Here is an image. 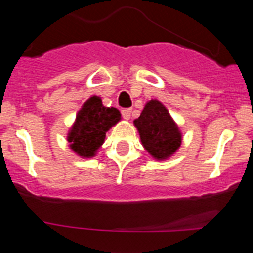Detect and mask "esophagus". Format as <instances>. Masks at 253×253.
Segmentation results:
<instances>
[{
  "mask_svg": "<svg viewBox=\"0 0 253 253\" xmlns=\"http://www.w3.org/2000/svg\"><path fill=\"white\" fill-rule=\"evenodd\" d=\"M131 112H132L131 109H124V110H121L122 117H124L125 120H129L131 119Z\"/></svg>",
  "mask_w": 253,
  "mask_h": 253,
  "instance_id": "1",
  "label": "esophagus"
}]
</instances>
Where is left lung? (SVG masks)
I'll list each match as a JSON object with an SVG mask.
<instances>
[{
    "instance_id": "obj_1",
    "label": "left lung",
    "mask_w": 253,
    "mask_h": 253,
    "mask_svg": "<svg viewBox=\"0 0 253 253\" xmlns=\"http://www.w3.org/2000/svg\"><path fill=\"white\" fill-rule=\"evenodd\" d=\"M143 148L155 160H167L182 143V133L168 109L157 99L144 105L141 116L133 121Z\"/></svg>"
}]
</instances>
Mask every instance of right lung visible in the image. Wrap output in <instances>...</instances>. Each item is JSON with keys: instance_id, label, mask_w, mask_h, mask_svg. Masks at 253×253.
I'll use <instances>...</instances> for the list:
<instances>
[{"instance_id": "right-lung-1", "label": "right lung", "mask_w": 253, "mask_h": 253, "mask_svg": "<svg viewBox=\"0 0 253 253\" xmlns=\"http://www.w3.org/2000/svg\"><path fill=\"white\" fill-rule=\"evenodd\" d=\"M121 120L116 108H106L101 98L93 95L82 105L67 133L70 148L81 158H91L105 141L106 132Z\"/></svg>"}]
</instances>
